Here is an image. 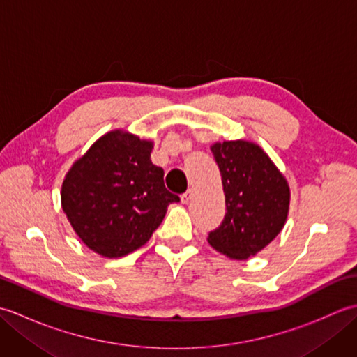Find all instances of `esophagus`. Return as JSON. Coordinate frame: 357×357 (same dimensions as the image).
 I'll return each instance as SVG.
<instances>
[{
    "instance_id": "esophagus-1",
    "label": "esophagus",
    "mask_w": 357,
    "mask_h": 357,
    "mask_svg": "<svg viewBox=\"0 0 357 357\" xmlns=\"http://www.w3.org/2000/svg\"><path fill=\"white\" fill-rule=\"evenodd\" d=\"M192 195H193V192H192V190H187L185 193L181 195V202H183V204H188V202H190V199H192Z\"/></svg>"
}]
</instances>
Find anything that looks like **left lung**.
I'll use <instances>...</instances> for the list:
<instances>
[{
    "mask_svg": "<svg viewBox=\"0 0 357 357\" xmlns=\"http://www.w3.org/2000/svg\"><path fill=\"white\" fill-rule=\"evenodd\" d=\"M211 153L222 178L225 216L207 239L219 253L247 259L282 230L290 188L271 159L252 142H216Z\"/></svg>",
    "mask_w": 357,
    "mask_h": 357,
    "instance_id": "8db88e82",
    "label": "left lung"
}]
</instances>
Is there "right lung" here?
Returning <instances> with one entry per match:
<instances>
[{
  "label": "right lung",
  "mask_w": 357,
  "mask_h": 357,
  "mask_svg": "<svg viewBox=\"0 0 357 357\" xmlns=\"http://www.w3.org/2000/svg\"><path fill=\"white\" fill-rule=\"evenodd\" d=\"M153 144L126 132L98 139L63 183V210L82 242L105 257L142 247L179 196L164 185V170L150 161Z\"/></svg>",
  "instance_id": "1"
}]
</instances>
